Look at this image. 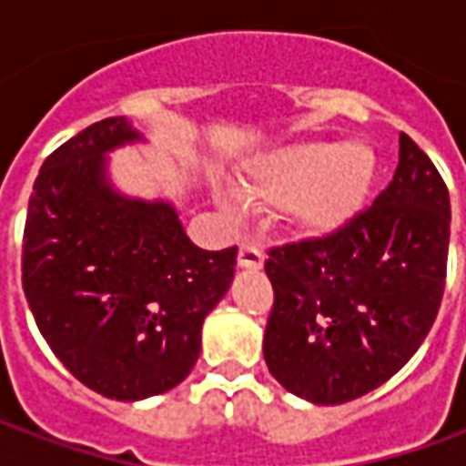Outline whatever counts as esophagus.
<instances>
[{"instance_id":"1","label":"esophagus","mask_w":466,"mask_h":466,"mask_svg":"<svg viewBox=\"0 0 466 466\" xmlns=\"http://www.w3.org/2000/svg\"><path fill=\"white\" fill-rule=\"evenodd\" d=\"M262 262H264V254L257 244L244 242L242 247H239V267H244V269H259Z\"/></svg>"}]
</instances>
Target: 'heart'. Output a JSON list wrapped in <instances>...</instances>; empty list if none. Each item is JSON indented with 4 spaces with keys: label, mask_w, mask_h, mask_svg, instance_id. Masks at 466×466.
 I'll list each match as a JSON object with an SVG mask.
<instances>
[{
    "label": "heart",
    "mask_w": 466,
    "mask_h": 466,
    "mask_svg": "<svg viewBox=\"0 0 466 466\" xmlns=\"http://www.w3.org/2000/svg\"><path fill=\"white\" fill-rule=\"evenodd\" d=\"M374 172V154L367 144L307 142L274 154L242 187L249 202L287 207L297 222L327 232L342 224L367 192Z\"/></svg>",
    "instance_id": "1"
}]
</instances>
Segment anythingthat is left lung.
Returning a JSON list of instances; mask_svg holds the SVG:
<instances>
[{
	"label": "left lung",
	"mask_w": 466,
	"mask_h": 466,
	"mask_svg": "<svg viewBox=\"0 0 466 466\" xmlns=\"http://www.w3.org/2000/svg\"><path fill=\"white\" fill-rule=\"evenodd\" d=\"M450 192L411 137L377 199L322 237L269 247L264 361L284 390L344 404L411 360L440 312Z\"/></svg>",
	"instance_id": "left-lung-1"
}]
</instances>
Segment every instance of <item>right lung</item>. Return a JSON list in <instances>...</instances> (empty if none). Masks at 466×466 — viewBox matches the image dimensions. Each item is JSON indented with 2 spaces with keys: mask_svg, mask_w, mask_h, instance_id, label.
<instances>
[{
  "mask_svg": "<svg viewBox=\"0 0 466 466\" xmlns=\"http://www.w3.org/2000/svg\"><path fill=\"white\" fill-rule=\"evenodd\" d=\"M137 137L109 116L56 147L36 174L22 244V287L46 344L85 387L122 401L192 371L204 317L237 264V247L189 242L169 204L109 189L102 157Z\"/></svg>",
  "mask_w": 466,
  "mask_h": 466,
  "instance_id": "add662e5",
  "label": "right lung"
}]
</instances>
